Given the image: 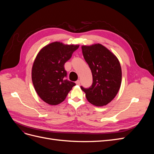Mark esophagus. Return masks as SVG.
Wrapping results in <instances>:
<instances>
[{"label":"esophagus","instance_id":"34e87169","mask_svg":"<svg viewBox=\"0 0 154 154\" xmlns=\"http://www.w3.org/2000/svg\"><path fill=\"white\" fill-rule=\"evenodd\" d=\"M76 85H80V80H77V81L76 82Z\"/></svg>","mask_w":154,"mask_h":154}]
</instances>
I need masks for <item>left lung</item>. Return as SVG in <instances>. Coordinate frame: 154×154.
Wrapping results in <instances>:
<instances>
[{
	"label": "left lung",
	"instance_id": "obj_1",
	"mask_svg": "<svg viewBox=\"0 0 154 154\" xmlns=\"http://www.w3.org/2000/svg\"><path fill=\"white\" fill-rule=\"evenodd\" d=\"M82 53L89 66L93 82L83 88L88 102L97 106L106 105L117 95L122 83V72L117 57L100 44L82 46Z\"/></svg>",
	"mask_w": 154,
	"mask_h": 154
}]
</instances>
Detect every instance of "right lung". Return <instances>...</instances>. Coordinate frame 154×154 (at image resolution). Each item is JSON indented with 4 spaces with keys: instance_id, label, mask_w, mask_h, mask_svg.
I'll list each match as a JSON object with an SVG mask.
<instances>
[{
    "instance_id": "obj_1",
    "label": "right lung",
    "mask_w": 154,
    "mask_h": 154,
    "mask_svg": "<svg viewBox=\"0 0 154 154\" xmlns=\"http://www.w3.org/2000/svg\"><path fill=\"white\" fill-rule=\"evenodd\" d=\"M78 48L79 45L54 42L45 46L37 54L32 67V82L37 94L48 104L62 103L76 85L66 79L64 64Z\"/></svg>"
}]
</instances>
